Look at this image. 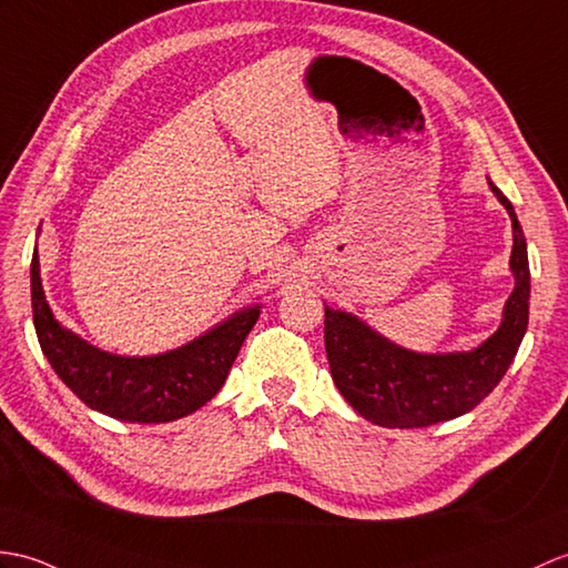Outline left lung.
Listing matches in <instances>:
<instances>
[{"label":"left lung","mask_w":568,"mask_h":568,"mask_svg":"<svg viewBox=\"0 0 568 568\" xmlns=\"http://www.w3.org/2000/svg\"><path fill=\"white\" fill-rule=\"evenodd\" d=\"M491 183V181H489ZM491 191L513 222L510 268L516 287L498 332L469 353L424 355L389 344L346 312L324 307V344L344 399L382 428H426L471 412L504 379L518 353L530 307V266L523 227L508 197Z\"/></svg>","instance_id":"left-lung-1"}]
</instances>
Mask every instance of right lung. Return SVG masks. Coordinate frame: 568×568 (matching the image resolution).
Returning a JSON list of instances; mask_svg holds the SVG:
<instances>
[{"label": "right lung", "mask_w": 568, "mask_h": 568, "mask_svg": "<svg viewBox=\"0 0 568 568\" xmlns=\"http://www.w3.org/2000/svg\"><path fill=\"white\" fill-rule=\"evenodd\" d=\"M31 302L38 344L52 371L89 408L130 424H166L213 399L261 312L258 307L236 312L213 332L164 355L123 358L89 346L55 322L43 295L36 252Z\"/></svg>", "instance_id": "1"}]
</instances>
